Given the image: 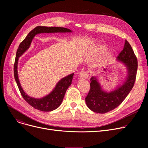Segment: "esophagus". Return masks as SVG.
<instances>
[{
	"mask_svg": "<svg viewBox=\"0 0 148 148\" xmlns=\"http://www.w3.org/2000/svg\"><path fill=\"white\" fill-rule=\"evenodd\" d=\"M88 74L86 71H82L80 74H79V77L80 79H82V80H85L88 78Z\"/></svg>",
	"mask_w": 148,
	"mask_h": 148,
	"instance_id": "esophagus-1",
	"label": "esophagus"
}]
</instances>
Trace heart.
Segmentation results:
<instances>
[{"label":"heart","mask_w":148,"mask_h":148,"mask_svg":"<svg viewBox=\"0 0 148 148\" xmlns=\"http://www.w3.org/2000/svg\"><path fill=\"white\" fill-rule=\"evenodd\" d=\"M106 49L107 48L106 45L103 44H98L93 47L92 48V53L95 54V55L98 56L100 54L104 52L106 50Z\"/></svg>","instance_id":"obj_1"}]
</instances>
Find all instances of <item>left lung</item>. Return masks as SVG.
I'll use <instances>...</instances> for the list:
<instances>
[{
	"label": "left lung",
	"instance_id": "1",
	"mask_svg": "<svg viewBox=\"0 0 148 148\" xmlns=\"http://www.w3.org/2000/svg\"><path fill=\"white\" fill-rule=\"evenodd\" d=\"M125 66L127 74L125 80L114 89L104 90L97 77L90 78V89L85 98L88 107L98 113H106L118 107L133 89L137 70V59L129 42L125 40L124 47L116 59Z\"/></svg>",
	"mask_w": 148,
	"mask_h": 148
}]
</instances>
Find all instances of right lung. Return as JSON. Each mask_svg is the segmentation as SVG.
<instances>
[{
  "mask_svg": "<svg viewBox=\"0 0 148 148\" xmlns=\"http://www.w3.org/2000/svg\"><path fill=\"white\" fill-rule=\"evenodd\" d=\"M66 33L72 32V30L67 28L60 27H46L37 26L32 30H31L20 44L16 53L15 63L14 65V78L16 82L20 92L26 101L35 109L42 112H51L58 108L62 103L67 89L71 84L74 73L69 74L66 77L60 79L53 90L46 96L41 98H35L31 97L26 94L21 88L18 75V62L19 58L29 48L35 36L42 33Z\"/></svg>",
  "mask_w": 148,
  "mask_h": 148,
  "instance_id": "add662e5",
  "label": "right lung"
}]
</instances>
